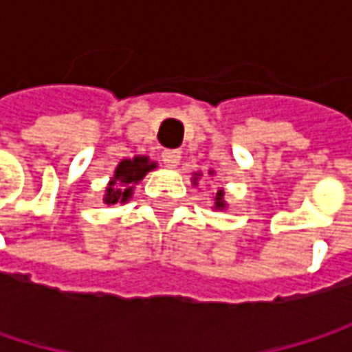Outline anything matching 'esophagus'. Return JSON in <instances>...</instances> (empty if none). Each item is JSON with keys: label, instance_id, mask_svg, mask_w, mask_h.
I'll list each match as a JSON object with an SVG mask.
<instances>
[{"label": "esophagus", "instance_id": "34e87169", "mask_svg": "<svg viewBox=\"0 0 352 352\" xmlns=\"http://www.w3.org/2000/svg\"><path fill=\"white\" fill-rule=\"evenodd\" d=\"M163 163L167 165V167H177L179 165V161H181V153L177 151V148H169V151H163Z\"/></svg>", "mask_w": 352, "mask_h": 352}]
</instances>
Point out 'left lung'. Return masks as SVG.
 Instances as JSON below:
<instances>
[{"label":"left lung","mask_w":352,"mask_h":352,"mask_svg":"<svg viewBox=\"0 0 352 352\" xmlns=\"http://www.w3.org/2000/svg\"><path fill=\"white\" fill-rule=\"evenodd\" d=\"M210 175H214V171H210ZM199 177H201V173L197 171V173H193V177H191V183L193 185H197V181H199ZM224 189L220 187V189H216V193H214V210H226L228 208V204H226V199H224Z\"/></svg>","instance_id":"left-lung-1"}]
</instances>
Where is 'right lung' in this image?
Here are the masks:
<instances>
[{
	"instance_id": "add662e5",
	"label": "right lung",
	"mask_w": 352,
	"mask_h": 352,
	"mask_svg": "<svg viewBox=\"0 0 352 352\" xmlns=\"http://www.w3.org/2000/svg\"><path fill=\"white\" fill-rule=\"evenodd\" d=\"M157 169V161H151L144 155H136L132 159H122L118 167L113 169V175L109 177L104 195V204H126L132 193L134 185H138L148 171Z\"/></svg>"
}]
</instances>
